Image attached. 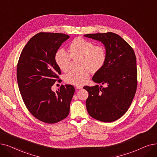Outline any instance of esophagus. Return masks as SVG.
Listing matches in <instances>:
<instances>
[{"label":"esophagus","mask_w":157,"mask_h":157,"mask_svg":"<svg viewBox=\"0 0 157 157\" xmlns=\"http://www.w3.org/2000/svg\"><path fill=\"white\" fill-rule=\"evenodd\" d=\"M75 88L77 89H82V86H76Z\"/></svg>","instance_id":"34e87169"}]
</instances>
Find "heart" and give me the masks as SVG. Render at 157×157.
I'll return each instance as SVG.
<instances>
[{"instance_id": "1", "label": "heart", "mask_w": 157, "mask_h": 157, "mask_svg": "<svg viewBox=\"0 0 157 157\" xmlns=\"http://www.w3.org/2000/svg\"><path fill=\"white\" fill-rule=\"evenodd\" d=\"M71 58H80L78 71H71L66 74V83L80 86L84 84L89 77V72L99 71L105 64L107 53L101 45H94L91 41L82 38L73 40L68 46V53L64 50L58 49L55 54V61L61 70H68Z\"/></svg>"}]
</instances>
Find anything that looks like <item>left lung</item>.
<instances>
[{
    "label": "left lung",
    "instance_id": "obj_1",
    "mask_svg": "<svg viewBox=\"0 0 157 157\" xmlns=\"http://www.w3.org/2000/svg\"><path fill=\"white\" fill-rule=\"evenodd\" d=\"M84 36L101 41L107 53L105 64L92 78L95 83L106 86L84 87L89 93L87 110L97 120L114 121L128 110L136 92V54L130 44L115 33L88 34Z\"/></svg>",
    "mask_w": 157,
    "mask_h": 157
}]
</instances>
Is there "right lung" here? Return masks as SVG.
Segmentation results:
<instances>
[{"mask_svg":"<svg viewBox=\"0 0 157 157\" xmlns=\"http://www.w3.org/2000/svg\"><path fill=\"white\" fill-rule=\"evenodd\" d=\"M69 38L61 33H38L27 42L18 63L17 82L25 105L36 118L47 123L60 121L70 113L74 87L62 85L56 92L52 90L61 73L56 52Z\"/></svg>","mask_w":157,"mask_h":157,"instance_id":"add662e5","label":"right lung"}]
</instances>
